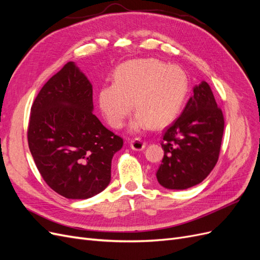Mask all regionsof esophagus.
Returning a JSON list of instances; mask_svg holds the SVG:
<instances>
[{
    "instance_id": "34e87169",
    "label": "esophagus",
    "mask_w": 260,
    "mask_h": 260,
    "mask_svg": "<svg viewBox=\"0 0 260 260\" xmlns=\"http://www.w3.org/2000/svg\"><path fill=\"white\" fill-rule=\"evenodd\" d=\"M130 147L133 149V151H143L145 148L144 140H142L141 138H136L135 140H131Z\"/></svg>"
}]
</instances>
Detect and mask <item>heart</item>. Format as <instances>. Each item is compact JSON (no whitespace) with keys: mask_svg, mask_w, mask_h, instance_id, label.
Wrapping results in <instances>:
<instances>
[{"mask_svg":"<svg viewBox=\"0 0 260 260\" xmlns=\"http://www.w3.org/2000/svg\"><path fill=\"white\" fill-rule=\"evenodd\" d=\"M114 80L99 91L100 109L113 128H121L135 106L138 113L130 123L132 131L149 124L161 128L171 122L188 91V78L182 68L153 58L124 62L117 68Z\"/></svg>","mask_w":260,"mask_h":260,"instance_id":"obj_1","label":"heart"}]
</instances>
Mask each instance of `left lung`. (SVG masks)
Wrapping results in <instances>:
<instances>
[{"mask_svg":"<svg viewBox=\"0 0 260 260\" xmlns=\"http://www.w3.org/2000/svg\"><path fill=\"white\" fill-rule=\"evenodd\" d=\"M224 120L206 81L193 88L182 114L164 132V158L156 172L158 183L185 190L201 183L218 161Z\"/></svg>","mask_w":260,"mask_h":260,"instance_id":"1","label":"left lung"}]
</instances>
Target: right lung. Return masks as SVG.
<instances>
[{"instance_id":"add662e5","label":"right lung","mask_w":260,"mask_h":260,"mask_svg":"<svg viewBox=\"0 0 260 260\" xmlns=\"http://www.w3.org/2000/svg\"><path fill=\"white\" fill-rule=\"evenodd\" d=\"M93 109L92 84L74 61L43 85L31 106V155L46 184L66 199L86 200L104 191L113 156L123 144Z\"/></svg>"}]
</instances>
